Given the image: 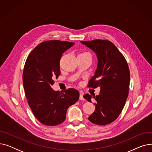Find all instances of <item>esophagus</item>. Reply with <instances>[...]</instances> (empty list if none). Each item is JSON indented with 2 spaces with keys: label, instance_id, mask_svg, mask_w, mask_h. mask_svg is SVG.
I'll use <instances>...</instances> for the list:
<instances>
[{
  "label": "esophagus",
  "instance_id": "obj_1",
  "mask_svg": "<svg viewBox=\"0 0 152 152\" xmlns=\"http://www.w3.org/2000/svg\"><path fill=\"white\" fill-rule=\"evenodd\" d=\"M79 100H84V99L83 97V93L80 92V94H79Z\"/></svg>",
  "mask_w": 152,
  "mask_h": 152
}]
</instances>
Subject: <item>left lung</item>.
I'll list each match as a JSON object with an SVG mask.
<instances>
[{"mask_svg":"<svg viewBox=\"0 0 152 152\" xmlns=\"http://www.w3.org/2000/svg\"><path fill=\"white\" fill-rule=\"evenodd\" d=\"M81 43L97 53L98 66L95 75L87 87H100V94L94 96V112L88 118L95 124L104 126L117 119L122 111L129 95L130 71L124 55L115 44L108 40L94 39ZM84 98L92 102V96L85 94Z\"/></svg>","mask_w":152,"mask_h":152,"instance_id":"1","label":"left lung"}]
</instances>
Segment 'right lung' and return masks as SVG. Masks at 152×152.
Returning <instances> with one entry per match:
<instances>
[{"instance_id": "1", "label": "right lung", "mask_w": 152, "mask_h": 152, "mask_svg": "<svg viewBox=\"0 0 152 152\" xmlns=\"http://www.w3.org/2000/svg\"><path fill=\"white\" fill-rule=\"evenodd\" d=\"M74 42L50 40L40 43L26 60L23 83L28 103L37 120L46 126H57L65 120L69 107L78 100L79 93L73 88L63 92L52 89L53 79L60 75L63 53Z\"/></svg>"}]
</instances>
